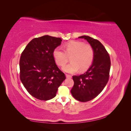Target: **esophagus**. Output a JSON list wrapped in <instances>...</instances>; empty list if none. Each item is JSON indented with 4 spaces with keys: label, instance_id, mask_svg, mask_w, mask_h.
Here are the masks:
<instances>
[{
    "label": "esophagus",
    "instance_id": "34e87169",
    "mask_svg": "<svg viewBox=\"0 0 131 131\" xmlns=\"http://www.w3.org/2000/svg\"><path fill=\"white\" fill-rule=\"evenodd\" d=\"M66 78H68V79H70V78H72V76H71L70 75H69V74H66Z\"/></svg>",
    "mask_w": 131,
    "mask_h": 131
}]
</instances>
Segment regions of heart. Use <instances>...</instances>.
I'll use <instances>...</instances> for the list:
<instances>
[{
  "label": "heart",
  "instance_id": "heart-1",
  "mask_svg": "<svg viewBox=\"0 0 131 131\" xmlns=\"http://www.w3.org/2000/svg\"><path fill=\"white\" fill-rule=\"evenodd\" d=\"M53 56L56 64L64 66L70 57L69 64L63 68L66 72L73 73L80 69L81 72L88 69L92 63L94 58V50L89 43H84L81 41H71L65 45L64 51L57 47L53 50Z\"/></svg>",
  "mask_w": 131,
  "mask_h": 131
}]
</instances>
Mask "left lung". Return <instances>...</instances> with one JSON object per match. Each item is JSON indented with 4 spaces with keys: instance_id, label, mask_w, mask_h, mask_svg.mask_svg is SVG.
Returning <instances> with one entry per match:
<instances>
[{
    "instance_id": "obj_1",
    "label": "left lung",
    "mask_w": 131,
    "mask_h": 131,
    "mask_svg": "<svg viewBox=\"0 0 131 131\" xmlns=\"http://www.w3.org/2000/svg\"><path fill=\"white\" fill-rule=\"evenodd\" d=\"M79 38L86 39L94 50L93 61L88 70L84 74L73 76L72 96L79 101L86 102L96 97L105 88L109 79L111 62L109 53L100 41L86 35Z\"/></svg>"
}]
</instances>
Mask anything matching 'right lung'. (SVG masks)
<instances>
[{
	"mask_svg": "<svg viewBox=\"0 0 131 131\" xmlns=\"http://www.w3.org/2000/svg\"><path fill=\"white\" fill-rule=\"evenodd\" d=\"M61 41L60 38L49 35L34 38L21 53L20 80L28 93L39 100L54 98L66 79L53 56V50Z\"/></svg>",
	"mask_w": 131,
	"mask_h": 131,
	"instance_id": "right-lung-1",
	"label": "right lung"
}]
</instances>
